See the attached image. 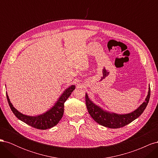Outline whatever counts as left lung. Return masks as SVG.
Segmentation results:
<instances>
[{
    "label": "left lung",
    "mask_w": 158,
    "mask_h": 158,
    "mask_svg": "<svg viewBox=\"0 0 158 158\" xmlns=\"http://www.w3.org/2000/svg\"><path fill=\"white\" fill-rule=\"evenodd\" d=\"M148 92L145 101L143 102L140 107H138L135 111L128 114H117L110 113L105 111L99 106L95 105L92 100L88 98L87 94H85V105L90 116L99 125L110 128H118L123 127L128 124L131 123L136 118L139 117L144 112L150 97V88H148Z\"/></svg>",
    "instance_id": "left-lung-1"
}]
</instances>
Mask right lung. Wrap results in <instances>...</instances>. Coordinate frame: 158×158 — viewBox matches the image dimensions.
<instances>
[{
  "mask_svg": "<svg viewBox=\"0 0 158 158\" xmlns=\"http://www.w3.org/2000/svg\"><path fill=\"white\" fill-rule=\"evenodd\" d=\"M74 89V85H72L67 89H66L52 107L45 113L37 116L26 115L19 112L16 109L13 107L7 93L6 98L12 111L18 119L33 128L41 129V130H46L56 125L63 117L64 107V103Z\"/></svg>",
  "mask_w": 158,
  "mask_h": 158,
  "instance_id": "obj_1",
  "label": "right lung"
}]
</instances>
